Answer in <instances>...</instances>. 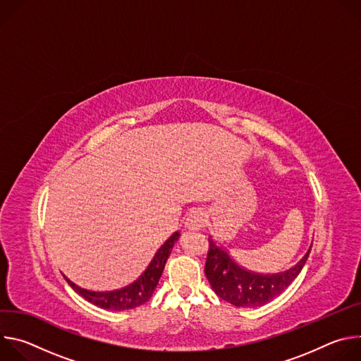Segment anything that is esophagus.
<instances>
[{
	"label": "esophagus",
	"mask_w": 361,
	"mask_h": 361,
	"mask_svg": "<svg viewBox=\"0 0 361 361\" xmlns=\"http://www.w3.org/2000/svg\"><path fill=\"white\" fill-rule=\"evenodd\" d=\"M205 220H207V214H205L202 210L195 209L192 212L188 213L187 219H185V228L191 230V231H198L205 226Z\"/></svg>",
	"instance_id": "1"
}]
</instances>
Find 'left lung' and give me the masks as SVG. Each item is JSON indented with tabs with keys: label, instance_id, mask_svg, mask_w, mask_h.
Segmentation results:
<instances>
[{
	"label": "left lung",
	"instance_id": "left-lung-1",
	"mask_svg": "<svg viewBox=\"0 0 361 361\" xmlns=\"http://www.w3.org/2000/svg\"><path fill=\"white\" fill-rule=\"evenodd\" d=\"M209 244L204 273L214 293L235 307H260L280 295L300 274L312 251L310 245L302 259L286 271L262 274L250 271L234 262L228 251L213 237L209 238Z\"/></svg>",
	"mask_w": 361,
	"mask_h": 361
}]
</instances>
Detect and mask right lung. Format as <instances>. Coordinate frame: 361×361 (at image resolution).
Instances as JSON below:
<instances>
[{"mask_svg": "<svg viewBox=\"0 0 361 361\" xmlns=\"http://www.w3.org/2000/svg\"><path fill=\"white\" fill-rule=\"evenodd\" d=\"M180 233L176 231L156 252V255L152 257L151 263L145 269V271L131 284L113 290V291H91L85 290L77 284H74L70 279H66V281L73 287L75 293H78L82 298L90 301L91 304L106 308V310H113V312H121V310H130V308H135L145 301L149 300L152 295L154 290H156L160 277L163 274L164 266L167 263L169 255L171 254V250L178 240Z\"/></svg>", "mask_w": 361, "mask_h": 361, "instance_id": "add662e5", "label": "right lung"}]
</instances>
